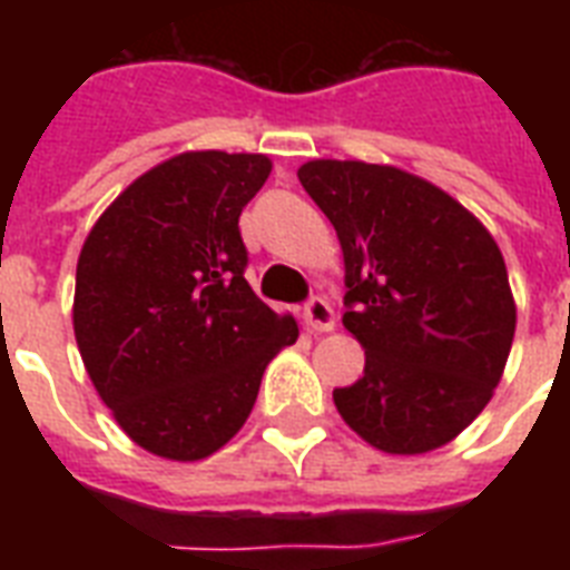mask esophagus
<instances>
[{
    "label": "esophagus",
    "mask_w": 570,
    "mask_h": 570,
    "mask_svg": "<svg viewBox=\"0 0 570 570\" xmlns=\"http://www.w3.org/2000/svg\"><path fill=\"white\" fill-rule=\"evenodd\" d=\"M304 322H307V328L322 334V331H334V311H331V304L322 298V295H311L307 304H304Z\"/></svg>",
    "instance_id": "esophagus-1"
}]
</instances>
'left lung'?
<instances>
[{
  "mask_svg": "<svg viewBox=\"0 0 570 570\" xmlns=\"http://www.w3.org/2000/svg\"><path fill=\"white\" fill-rule=\"evenodd\" d=\"M304 191L346 259V325L364 379L334 390L340 416L393 455L450 443L488 405L514 337L503 254L473 215L390 165L313 159Z\"/></svg>",
  "mask_w": 570,
  "mask_h": 570,
  "instance_id": "left-lung-1",
  "label": "left lung"
}]
</instances>
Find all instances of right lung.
<instances>
[{
    "instance_id": "obj_1",
    "label": "right lung",
    "mask_w": 570,
    "mask_h": 570,
    "mask_svg": "<svg viewBox=\"0 0 570 570\" xmlns=\"http://www.w3.org/2000/svg\"><path fill=\"white\" fill-rule=\"evenodd\" d=\"M259 154L174 156L94 224L76 266L73 331L120 429L174 461L213 455L248 420L266 364L298 325L254 295L239 215Z\"/></svg>"
}]
</instances>
